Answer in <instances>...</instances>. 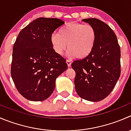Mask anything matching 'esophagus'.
Returning a JSON list of instances; mask_svg holds the SVG:
<instances>
[{
  "label": "esophagus",
  "mask_w": 131,
  "mask_h": 131,
  "mask_svg": "<svg viewBox=\"0 0 131 131\" xmlns=\"http://www.w3.org/2000/svg\"><path fill=\"white\" fill-rule=\"evenodd\" d=\"M67 65H68V67H70L71 64H72V62H71V61L67 60Z\"/></svg>",
  "instance_id": "esophagus-1"
}]
</instances>
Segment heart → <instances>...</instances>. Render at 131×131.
<instances>
[{
  "mask_svg": "<svg viewBox=\"0 0 131 131\" xmlns=\"http://www.w3.org/2000/svg\"><path fill=\"white\" fill-rule=\"evenodd\" d=\"M96 32L91 25L70 23L59 30V34L53 33L50 42L53 49L62 56L68 49V56L84 59L88 56L95 47Z\"/></svg>",
  "mask_w": 131,
  "mask_h": 131,
  "instance_id": "obj_1",
  "label": "heart"
}]
</instances>
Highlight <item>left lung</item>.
Returning a JSON list of instances; mask_svg holds the SVG:
<instances>
[{
  "label": "left lung",
  "mask_w": 131,
  "mask_h": 131,
  "mask_svg": "<svg viewBox=\"0 0 131 131\" xmlns=\"http://www.w3.org/2000/svg\"><path fill=\"white\" fill-rule=\"evenodd\" d=\"M82 21L95 28L96 40L90 55L71 65L75 72V88L83 99L99 102L110 95L120 76V47L106 23L93 18Z\"/></svg>",
  "instance_id": "left-lung-1"
}]
</instances>
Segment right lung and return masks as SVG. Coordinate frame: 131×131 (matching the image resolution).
<instances>
[{"instance_id": "add662e5", "label": "right lung", "mask_w": 131, "mask_h": 131, "mask_svg": "<svg viewBox=\"0 0 131 131\" xmlns=\"http://www.w3.org/2000/svg\"><path fill=\"white\" fill-rule=\"evenodd\" d=\"M64 24L58 18H38L19 32L13 49L11 75L26 99L42 101L54 91L56 79L68 68L53 49L50 36Z\"/></svg>"}]
</instances>
